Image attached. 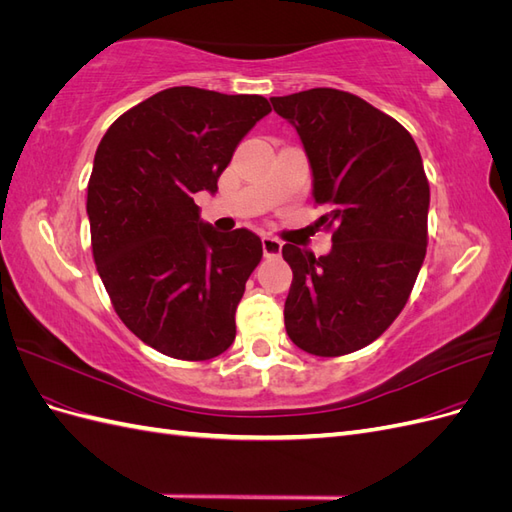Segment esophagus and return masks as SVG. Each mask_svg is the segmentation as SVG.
I'll return each instance as SVG.
<instances>
[{
	"label": "esophagus",
	"instance_id": "obj_1",
	"mask_svg": "<svg viewBox=\"0 0 512 512\" xmlns=\"http://www.w3.org/2000/svg\"><path fill=\"white\" fill-rule=\"evenodd\" d=\"M262 252H265L267 258H275L282 254V241L277 237H271V235H265L262 237Z\"/></svg>",
	"mask_w": 512,
	"mask_h": 512
}]
</instances>
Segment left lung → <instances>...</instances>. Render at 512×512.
I'll return each instance as SVG.
<instances>
[{"label": "left lung", "mask_w": 512, "mask_h": 512, "mask_svg": "<svg viewBox=\"0 0 512 512\" xmlns=\"http://www.w3.org/2000/svg\"><path fill=\"white\" fill-rule=\"evenodd\" d=\"M297 128L314 173V200L333 250L316 258L286 243L292 269L286 333L316 356L369 346L401 314L427 252L429 181L399 121L342 89L271 98Z\"/></svg>", "instance_id": "obj_1"}]
</instances>
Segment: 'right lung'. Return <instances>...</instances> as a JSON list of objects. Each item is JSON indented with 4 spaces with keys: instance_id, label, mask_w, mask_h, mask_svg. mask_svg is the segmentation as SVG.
<instances>
[{
    "instance_id": "right-lung-1",
    "label": "right lung",
    "mask_w": 512,
    "mask_h": 512,
    "mask_svg": "<svg viewBox=\"0 0 512 512\" xmlns=\"http://www.w3.org/2000/svg\"><path fill=\"white\" fill-rule=\"evenodd\" d=\"M271 113L262 96L170 87L113 121L87 183L91 250L126 327L166 356L209 361L235 342V312L262 258L254 232L200 222L241 138Z\"/></svg>"
}]
</instances>
